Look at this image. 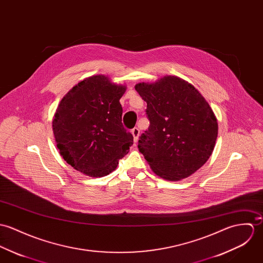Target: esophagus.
I'll list each match as a JSON object with an SVG mask.
<instances>
[{"mask_svg": "<svg viewBox=\"0 0 263 263\" xmlns=\"http://www.w3.org/2000/svg\"><path fill=\"white\" fill-rule=\"evenodd\" d=\"M131 133H132V135H133V137H134V142H137V141H138L139 134H140V130H139L137 127H135V128H133V129L131 130Z\"/></svg>", "mask_w": 263, "mask_h": 263, "instance_id": "1", "label": "esophagus"}]
</instances>
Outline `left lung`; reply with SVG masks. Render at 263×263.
I'll return each instance as SVG.
<instances>
[{"label":"left lung","instance_id":"left-lung-1","mask_svg":"<svg viewBox=\"0 0 263 263\" xmlns=\"http://www.w3.org/2000/svg\"><path fill=\"white\" fill-rule=\"evenodd\" d=\"M135 89L147 103L150 126L138 149L152 172L168 181L195 174L213 153L218 122L201 92L189 82L164 76Z\"/></svg>","mask_w":263,"mask_h":263}]
</instances>
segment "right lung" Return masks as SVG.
<instances>
[{"label": "right lung", "mask_w": 263, "mask_h": 263, "mask_svg": "<svg viewBox=\"0 0 263 263\" xmlns=\"http://www.w3.org/2000/svg\"><path fill=\"white\" fill-rule=\"evenodd\" d=\"M126 89L106 74H95L61 99L52 120L55 143L60 156L83 175L111 174L133 144L122 124L120 99Z\"/></svg>", "instance_id": "obj_1"}]
</instances>
